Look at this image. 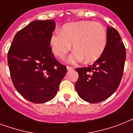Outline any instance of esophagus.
<instances>
[{
  "instance_id": "34e87169",
  "label": "esophagus",
  "mask_w": 133,
  "mask_h": 133,
  "mask_svg": "<svg viewBox=\"0 0 133 133\" xmlns=\"http://www.w3.org/2000/svg\"><path fill=\"white\" fill-rule=\"evenodd\" d=\"M73 69H74V68H73L72 67L67 66V70H72Z\"/></svg>"
}]
</instances>
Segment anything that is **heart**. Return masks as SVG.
<instances>
[{"label": "heart", "instance_id": "b5f03b06", "mask_svg": "<svg viewBox=\"0 0 133 133\" xmlns=\"http://www.w3.org/2000/svg\"><path fill=\"white\" fill-rule=\"evenodd\" d=\"M107 31L98 22L82 21L67 23L50 38L53 53L64 59L73 45L74 52L69 58L71 63H93L101 58L107 46Z\"/></svg>", "mask_w": 133, "mask_h": 133}]
</instances>
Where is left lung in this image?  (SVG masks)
<instances>
[{
	"instance_id": "obj_1",
	"label": "left lung",
	"mask_w": 133,
	"mask_h": 133,
	"mask_svg": "<svg viewBox=\"0 0 133 133\" xmlns=\"http://www.w3.org/2000/svg\"><path fill=\"white\" fill-rule=\"evenodd\" d=\"M108 42L101 58L92 65L76 68L75 89L81 99L96 103L109 98L119 85L126 61V49L119 32L107 28Z\"/></svg>"
}]
</instances>
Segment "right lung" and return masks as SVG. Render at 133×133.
<instances>
[{"label": "right lung", "instance_id": "add662e5", "mask_svg": "<svg viewBox=\"0 0 133 133\" xmlns=\"http://www.w3.org/2000/svg\"><path fill=\"white\" fill-rule=\"evenodd\" d=\"M52 20L34 21L16 34L7 54L10 75L16 90L34 103L52 100L66 74V67L52 54Z\"/></svg>", "mask_w": 133, "mask_h": 133}]
</instances>
